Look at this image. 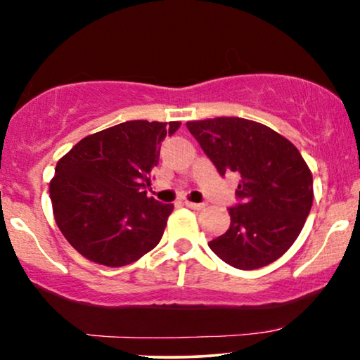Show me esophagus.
Wrapping results in <instances>:
<instances>
[{"label":"esophagus","mask_w":360,"mask_h":360,"mask_svg":"<svg viewBox=\"0 0 360 360\" xmlns=\"http://www.w3.org/2000/svg\"><path fill=\"white\" fill-rule=\"evenodd\" d=\"M184 206H188L191 209H194V211H201V209L206 207V204L202 202H191V201H184Z\"/></svg>","instance_id":"esophagus-1"}]
</instances>
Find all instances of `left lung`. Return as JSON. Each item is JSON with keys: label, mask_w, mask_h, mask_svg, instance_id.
<instances>
[{"label": "left lung", "mask_w": 360, "mask_h": 360, "mask_svg": "<svg viewBox=\"0 0 360 360\" xmlns=\"http://www.w3.org/2000/svg\"><path fill=\"white\" fill-rule=\"evenodd\" d=\"M221 176L240 177L231 226L209 243L236 269L279 259L301 234L312 206V174L301 153L271 127L243 117L186 122Z\"/></svg>", "instance_id": "1"}]
</instances>
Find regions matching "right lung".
<instances>
[{
    "label": "right lung",
    "mask_w": 360,
    "mask_h": 360,
    "mask_svg": "<svg viewBox=\"0 0 360 360\" xmlns=\"http://www.w3.org/2000/svg\"><path fill=\"white\" fill-rule=\"evenodd\" d=\"M181 122L126 121L81 139L49 184L56 224L89 261L121 267L156 248L172 204L148 198L161 143Z\"/></svg>",
    "instance_id": "1"
}]
</instances>
